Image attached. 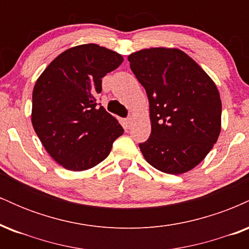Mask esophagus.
<instances>
[{
    "label": "esophagus",
    "mask_w": 249,
    "mask_h": 249,
    "mask_svg": "<svg viewBox=\"0 0 249 249\" xmlns=\"http://www.w3.org/2000/svg\"><path fill=\"white\" fill-rule=\"evenodd\" d=\"M125 125H126L127 128L131 127V125H132V118H131V117H128V118L125 119Z\"/></svg>",
    "instance_id": "34e87169"
}]
</instances>
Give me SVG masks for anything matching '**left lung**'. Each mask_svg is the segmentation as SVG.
<instances>
[{"label": "left lung", "instance_id": "8db88e82", "mask_svg": "<svg viewBox=\"0 0 249 249\" xmlns=\"http://www.w3.org/2000/svg\"><path fill=\"white\" fill-rule=\"evenodd\" d=\"M150 103L151 134L139 147L146 161L168 174L196 167L218 141L221 101L210 76L178 49L151 48L128 56Z\"/></svg>", "mask_w": 249, "mask_h": 249}]
</instances>
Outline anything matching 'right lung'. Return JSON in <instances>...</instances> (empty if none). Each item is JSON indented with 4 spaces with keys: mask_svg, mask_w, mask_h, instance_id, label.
Here are the masks:
<instances>
[{
    "mask_svg": "<svg viewBox=\"0 0 249 249\" xmlns=\"http://www.w3.org/2000/svg\"><path fill=\"white\" fill-rule=\"evenodd\" d=\"M119 53L83 44L57 56L33 91L34 130L53 160L84 171L104 160L124 128L96 97L102 78L122 64Z\"/></svg>",
    "mask_w": 249,
    "mask_h": 249,
    "instance_id": "obj_1",
    "label": "right lung"
}]
</instances>
